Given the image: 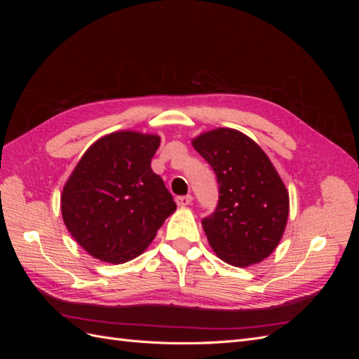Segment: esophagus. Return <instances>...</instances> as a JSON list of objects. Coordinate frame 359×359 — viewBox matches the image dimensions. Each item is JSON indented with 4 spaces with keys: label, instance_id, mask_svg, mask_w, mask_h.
<instances>
[{
    "label": "esophagus",
    "instance_id": "esophagus-1",
    "mask_svg": "<svg viewBox=\"0 0 359 359\" xmlns=\"http://www.w3.org/2000/svg\"><path fill=\"white\" fill-rule=\"evenodd\" d=\"M175 201H177L178 206H189L191 203L193 198L190 196V194H187V196H178Z\"/></svg>",
    "mask_w": 359,
    "mask_h": 359
}]
</instances>
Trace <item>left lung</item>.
<instances>
[{"label":"left lung","instance_id":"left-lung-1","mask_svg":"<svg viewBox=\"0 0 359 359\" xmlns=\"http://www.w3.org/2000/svg\"><path fill=\"white\" fill-rule=\"evenodd\" d=\"M219 181V205L202 226L223 262L245 268L277 248L289 217V191L265 151L235 128H214L191 139Z\"/></svg>","mask_w":359,"mask_h":359}]
</instances>
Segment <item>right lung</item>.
I'll use <instances>...</instances> for the list:
<instances>
[{"mask_svg":"<svg viewBox=\"0 0 359 359\" xmlns=\"http://www.w3.org/2000/svg\"><path fill=\"white\" fill-rule=\"evenodd\" d=\"M160 136L106 135L85 151L61 193L64 224L86 253L107 264L142 255L177 205L151 169Z\"/></svg>","mask_w":359,"mask_h":359,"instance_id":"obj_1","label":"right lung"}]
</instances>
